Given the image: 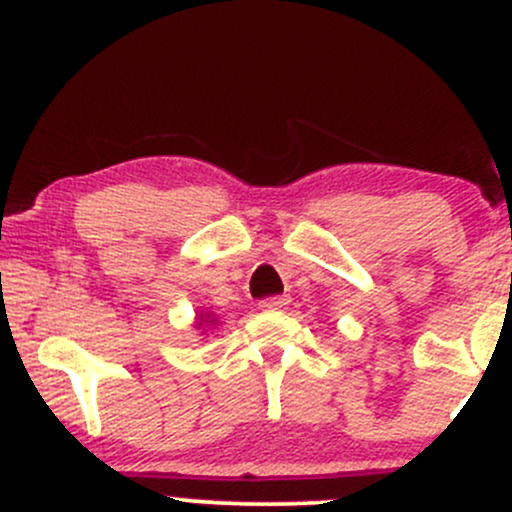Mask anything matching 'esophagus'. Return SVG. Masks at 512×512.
I'll list each match as a JSON object with an SVG mask.
<instances>
[{
	"label": "esophagus",
	"instance_id": "34e87169",
	"mask_svg": "<svg viewBox=\"0 0 512 512\" xmlns=\"http://www.w3.org/2000/svg\"><path fill=\"white\" fill-rule=\"evenodd\" d=\"M290 304V297L287 295H278V297H268V300H261L258 307L266 309V312H278V309H285Z\"/></svg>",
	"mask_w": 512,
	"mask_h": 512
}]
</instances>
